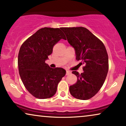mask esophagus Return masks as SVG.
Here are the masks:
<instances>
[{"label":"esophagus","mask_w":126,"mask_h":126,"mask_svg":"<svg viewBox=\"0 0 126 126\" xmlns=\"http://www.w3.org/2000/svg\"><path fill=\"white\" fill-rule=\"evenodd\" d=\"M71 73V71H66V75H70Z\"/></svg>","instance_id":"1"}]
</instances>
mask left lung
Wrapping results in <instances>:
<instances>
[{
    "mask_svg": "<svg viewBox=\"0 0 126 126\" xmlns=\"http://www.w3.org/2000/svg\"><path fill=\"white\" fill-rule=\"evenodd\" d=\"M68 43L75 49L76 58L84 65L83 72L72 73L78 81L69 87L70 93L76 98L87 100L98 92L108 72V55L102 42L84 27L62 28Z\"/></svg>",
    "mask_w": 126,
    "mask_h": 126,
    "instance_id": "8db88e82",
    "label": "left lung"
}]
</instances>
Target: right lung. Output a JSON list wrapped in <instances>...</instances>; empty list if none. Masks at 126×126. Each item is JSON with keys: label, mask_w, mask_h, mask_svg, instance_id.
<instances>
[{"label": "right lung", "mask_w": 126, "mask_h": 126, "mask_svg": "<svg viewBox=\"0 0 126 126\" xmlns=\"http://www.w3.org/2000/svg\"><path fill=\"white\" fill-rule=\"evenodd\" d=\"M61 39L65 40L66 37L61 29L45 27L29 37L19 49V76L27 90L37 98L53 97L66 74L63 68H51L45 63L52 54L54 45Z\"/></svg>", "instance_id": "add662e5"}]
</instances>
